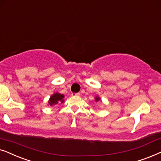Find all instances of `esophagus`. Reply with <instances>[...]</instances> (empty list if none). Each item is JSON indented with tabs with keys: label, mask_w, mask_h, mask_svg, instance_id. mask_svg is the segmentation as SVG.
Wrapping results in <instances>:
<instances>
[{
	"label": "esophagus",
	"mask_w": 161,
	"mask_h": 161,
	"mask_svg": "<svg viewBox=\"0 0 161 161\" xmlns=\"http://www.w3.org/2000/svg\"><path fill=\"white\" fill-rule=\"evenodd\" d=\"M72 96H80V93H72L71 94Z\"/></svg>",
	"instance_id": "34e87169"
}]
</instances>
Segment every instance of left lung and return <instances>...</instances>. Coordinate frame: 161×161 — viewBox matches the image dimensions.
Masks as SVG:
<instances>
[{
	"instance_id": "1",
	"label": "left lung",
	"mask_w": 161,
	"mask_h": 161,
	"mask_svg": "<svg viewBox=\"0 0 161 161\" xmlns=\"http://www.w3.org/2000/svg\"><path fill=\"white\" fill-rule=\"evenodd\" d=\"M95 102H102V99H101L99 96H96V97H95Z\"/></svg>"
}]
</instances>
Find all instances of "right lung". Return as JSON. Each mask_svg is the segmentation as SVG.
Here are the masks:
<instances>
[{"instance_id": "add662e5", "label": "right lung", "mask_w": 161, "mask_h": 161, "mask_svg": "<svg viewBox=\"0 0 161 161\" xmlns=\"http://www.w3.org/2000/svg\"><path fill=\"white\" fill-rule=\"evenodd\" d=\"M64 98H65V96L63 94L59 93L58 92H55L50 96V98L48 99V105L53 106L58 103H63L65 102Z\"/></svg>"}]
</instances>
